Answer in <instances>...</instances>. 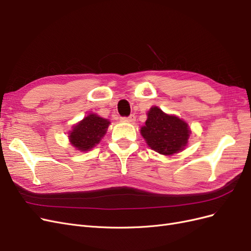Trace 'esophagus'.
Wrapping results in <instances>:
<instances>
[{"label":"esophagus","instance_id":"obj_1","mask_svg":"<svg viewBox=\"0 0 251 251\" xmlns=\"http://www.w3.org/2000/svg\"><path fill=\"white\" fill-rule=\"evenodd\" d=\"M120 119H121V121H124V123H134L135 119H136V116L134 115V114H131L130 116L121 117Z\"/></svg>","mask_w":251,"mask_h":251}]
</instances>
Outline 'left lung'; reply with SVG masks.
<instances>
[{"label": "left lung", "mask_w": 251, "mask_h": 251, "mask_svg": "<svg viewBox=\"0 0 251 251\" xmlns=\"http://www.w3.org/2000/svg\"><path fill=\"white\" fill-rule=\"evenodd\" d=\"M140 132L149 147L162 155H173L183 150L191 134L183 120L168 115L157 107L149 111L146 126Z\"/></svg>", "instance_id": "8db88e82"}]
</instances>
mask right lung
I'll return each mask as SVG.
<instances>
[{
	"label": "right lung",
	"instance_id": "right-lung-1",
	"mask_svg": "<svg viewBox=\"0 0 251 251\" xmlns=\"http://www.w3.org/2000/svg\"><path fill=\"white\" fill-rule=\"evenodd\" d=\"M109 125L110 121L107 119L95 114H90L74 126L69 136L72 146L81 151H87L94 148L103 137Z\"/></svg>",
	"mask_w": 251,
	"mask_h": 251
}]
</instances>
